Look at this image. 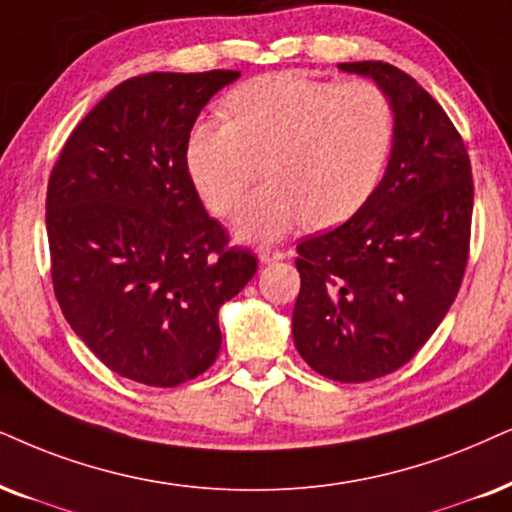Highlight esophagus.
Returning a JSON list of instances; mask_svg holds the SVG:
<instances>
[{
  "label": "esophagus",
  "mask_w": 512,
  "mask_h": 512,
  "mask_svg": "<svg viewBox=\"0 0 512 512\" xmlns=\"http://www.w3.org/2000/svg\"><path fill=\"white\" fill-rule=\"evenodd\" d=\"M257 257H260V262L262 264H274V262H281L283 257V252L281 250H271V248H262L260 252H257Z\"/></svg>",
  "instance_id": "esophagus-1"
}]
</instances>
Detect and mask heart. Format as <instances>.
Listing matches in <instances>:
<instances>
[{
  "mask_svg": "<svg viewBox=\"0 0 512 512\" xmlns=\"http://www.w3.org/2000/svg\"><path fill=\"white\" fill-rule=\"evenodd\" d=\"M226 106L231 118L193 125L186 165L210 208L229 215L267 158L271 179L236 215L243 241L274 243L304 222H345L383 177L394 120L373 82L271 73L238 87Z\"/></svg>",
  "mask_w": 512,
  "mask_h": 512,
  "instance_id": "1",
  "label": "heart"
}]
</instances>
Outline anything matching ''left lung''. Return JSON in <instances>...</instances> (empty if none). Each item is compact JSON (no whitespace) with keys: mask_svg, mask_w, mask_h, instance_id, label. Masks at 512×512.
<instances>
[{"mask_svg":"<svg viewBox=\"0 0 512 512\" xmlns=\"http://www.w3.org/2000/svg\"><path fill=\"white\" fill-rule=\"evenodd\" d=\"M392 106L387 170L328 234L297 245L293 340L316 373L366 383L404 366L454 304L468 264L472 170L449 115L404 70L340 63Z\"/></svg>","mask_w":512,"mask_h":512,"instance_id":"1","label":"left lung"}]
</instances>
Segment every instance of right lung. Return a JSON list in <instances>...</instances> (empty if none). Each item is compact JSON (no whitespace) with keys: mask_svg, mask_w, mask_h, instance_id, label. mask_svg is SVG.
Listing matches in <instances>:
<instances>
[{"mask_svg":"<svg viewBox=\"0 0 512 512\" xmlns=\"http://www.w3.org/2000/svg\"><path fill=\"white\" fill-rule=\"evenodd\" d=\"M236 70L148 73L73 129L47 189L54 293L77 338L122 378L174 387L215 364L219 307L255 276L200 203L186 141Z\"/></svg>","mask_w":512,"mask_h":512,"instance_id":"right-lung-1","label":"right lung"}]
</instances>
